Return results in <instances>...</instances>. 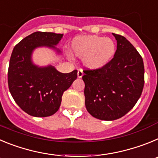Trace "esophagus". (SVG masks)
Returning a JSON list of instances; mask_svg holds the SVG:
<instances>
[{
    "instance_id": "esophagus-1",
    "label": "esophagus",
    "mask_w": 158,
    "mask_h": 158,
    "mask_svg": "<svg viewBox=\"0 0 158 158\" xmlns=\"http://www.w3.org/2000/svg\"><path fill=\"white\" fill-rule=\"evenodd\" d=\"M82 76H83V72H82V70L79 69V70L77 71V77L81 78Z\"/></svg>"
}]
</instances>
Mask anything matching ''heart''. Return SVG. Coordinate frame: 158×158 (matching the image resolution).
<instances>
[{
	"label": "heart",
	"instance_id": "b5f03b06",
	"mask_svg": "<svg viewBox=\"0 0 158 158\" xmlns=\"http://www.w3.org/2000/svg\"><path fill=\"white\" fill-rule=\"evenodd\" d=\"M116 51L111 39L99 35H79L72 40L69 47L71 55L83 59L89 69H99L111 62Z\"/></svg>",
	"mask_w": 158,
	"mask_h": 158
}]
</instances>
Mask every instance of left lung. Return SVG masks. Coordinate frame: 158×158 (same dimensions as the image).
<instances>
[{"instance_id": "8db88e82", "label": "left lung", "mask_w": 158, "mask_h": 158, "mask_svg": "<svg viewBox=\"0 0 158 158\" xmlns=\"http://www.w3.org/2000/svg\"><path fill=\"white\" fill-rule=\"evenodd\" d=\"M117 49L109 63L99 69L85 70V107L93 117L115 120L125 115L140 98L144 86V64L126 38L114 34Z\"/></svg>"}]
</instances>
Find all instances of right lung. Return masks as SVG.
Segmentation results:
<instances>
[{
    "mask_svg": "<svg viewBox=\"0 0 158 158\" xmlns=\"http://www.w3.org/2000/svg\"><path fill=\"white\" fill-rule=\"evenodd\" d=\"M63 34L36 31L14 47L9 62V91L20 108L35 117H47L58 111L63 93L77 79V71L63 73L52 65L39 66L32 61L33 51L47 47L61 54L56 47Z\"/></svg>",
    "mask_w": 158,
    "mask_h": 158,
    "instance_id": "right-lung-1",
    "label": "right lung"
}]
</instances>
